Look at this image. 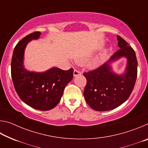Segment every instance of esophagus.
<instances>
[{"mask_svg": "<svg viewBox=\"0 0 148 148\" xmlns=\"http://www.w3.org/2000/svg\"><path fill=\"white\" fill-rule=\"evenodd\" d=\"M74 76H79V75H81L82 74V72L79 71L77 69H74Z\"/></svg>", "mask_w": 148, "mask_h": 148, "instance_id": "obj_1", "label": "esophagus"}]
</instances>
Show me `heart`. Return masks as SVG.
Segmentation results:
<instances>
[{"mask_svg":"<svg viewBox=\"0 0 148 148\" xmlns=\"http://www.w3.org/2000/svg\"><path fill=\"white\" fill-rule=\"evenodd\" d=\"M99 63V60H97V61H95V62H93V65L94 66H97V65H98Z\"/></svg>","mask_w":148,"mask_h":148,"instance_id":"1","label":"heart"}]
</instances>
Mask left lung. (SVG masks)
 Masks as SVG:
<instances>
[{"label": "left lung", "instance_id": "8db88e82", "mask_svg": "<svg viewBox=\"0 0 148 148\" xmlns=\"http://www.w3.org/2000/svg\"><path fill=\"white\" fill-rule=\"evenodd\" d=\"M119 49L99 68L84 72L87 79L84 89L85 100L96 111L113 110L127 101L134 89L137 77L138 62L131 46L117 35ZM127 59L125 72L119 75L112 71L110 63L121 57Z\"/></svg>", "mask_w": 148, "mask_h": 148}]
</instances>
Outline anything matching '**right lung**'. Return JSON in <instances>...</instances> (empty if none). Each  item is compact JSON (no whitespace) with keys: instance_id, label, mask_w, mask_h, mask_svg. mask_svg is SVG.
Wrapping results in <instances>:
<instances>
[{"instance_id":"right-lung-1","label":"right lung","mask_w":148,"mask_h":148,"mask_svg":"<svg viewBox=\"0 0 148 148\" xmlns=\"http://www.w3.org/2000/svg\"><path fill=\"white\" fill-rule=\"evenodd\" d=\"M36 31L27 35L16 46L11 62L12 81L19 98L34 109L47 111L59 103L64 87L73 78V69L63 71L53 67L43 72L27 71L24 68V52L27 44L40 38Z\"/></svg>"}]
</instances>
